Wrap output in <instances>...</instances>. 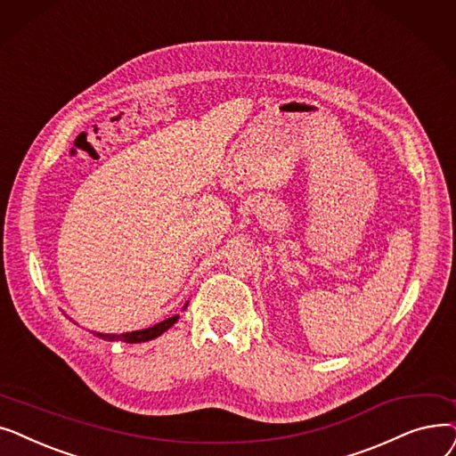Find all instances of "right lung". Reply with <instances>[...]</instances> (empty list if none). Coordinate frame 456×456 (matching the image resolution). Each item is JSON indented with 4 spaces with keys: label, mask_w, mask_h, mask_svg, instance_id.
Here are the masks:
<instances>
[{
    "label": "right lung",
    "mask_w": 456,
    "mask_h": 456,
    "mask_svg": "<svg viewBox=\"0 0 456 456\" xmlns=\"http://www.w3.org/2000/svg\"><path fill=\"white\" fill-rule=\"evenodd\" d=\"M178 317H180V315H172V317H168V319H165V321L154 324V327L144 329V330H137V332H127V334H120V336H117V334H96V336H100V338H103V339H110V341H113V339H122V341H126V343H142V341H150V339H154V338L161 336L165 330H168V329L172 327V324H175V322L178 321Z\"/></svg>",
    "instance_id": "obj_1"
}]
</instances>
